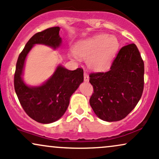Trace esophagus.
<instances>
[{
    "label": "esophagus",
    "instance_id": "1",
    "mask_svg": "<svg viewBox=\"0 0 159 159\" xmlns=\"http://www.w3.org/2000/svg\"><path fill=\"white\" fill-rule=\"evenodd\" d=\"M84 81L86 82V83L89 81V76L86 74V73H85V74H84Z\"/></svg>",
    "mask_w": 159,
    "mask_h": 159
}]
</instances>
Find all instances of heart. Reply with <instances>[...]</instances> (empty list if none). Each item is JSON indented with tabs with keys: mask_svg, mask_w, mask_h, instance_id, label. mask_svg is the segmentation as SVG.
I'll use <instances>...</instances> for the list:
<instances>
[{
	"mask_svg": "<svg viewBox=\"0 0 159 159\" xmlns=\"http://www.w3.org/2000/svg\"><path fill=\"white\" fill-rule=\"evenodd\" d=\"M120 48V42L112 35L100 34L83 39L74 47L77 57L87 59L89 68L95 71H104L109 68Z\"/></svg>",
	"mask_w": 159,
	"mask_h": 159,
	"instance_id": "b5f03b06",
	"label": "heart"
}]
</instances>
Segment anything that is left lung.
Masks as SVG:
<instances>
[{
  "mask_svg": "<svg viewBox=\"0 0 159 159\" xmlns=\"http://www.w3.org/2000/svg\"><path fill=\"white\" fill-rule=\"evenodd\" d=\"M144 64L135 44L123 47L110 70L91 74L94 93L90 105L99 118L107 122L126 117L140 100L143 90Z\"/></svg>",
  "mask_w": 159,
  "mask_h": 159,
  "instance_id": "left-lung-1",
  "label": "left lung"
}]
</instances>
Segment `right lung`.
<instances>
[{"mask_svg": "<svg viewBox=\"0 0 159 159\" xmlns=\"http://www.w3.org/2000/svg\"><path fill=\"white\" fill-rule=\"evenodd\" d=\"M60 27H50L35 33L20 53L14 76L15 91L25 112L41 124H51L63 116L71 95L83 82V70H70L58 65L53 74L39 85H27L24 80L25 61L28 53L35 44H42L53 50L61 45Z\"/></svg>", "mask_w": 159, "mask_h": 159, "instance_id": "right-lung-1", "label": "right lung"}]
</instances>
